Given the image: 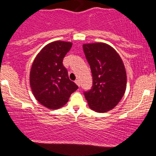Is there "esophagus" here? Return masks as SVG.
<instances>
[{"instance_id": "34e87169", "label": "esophagus", "mask_w": 156, "mask_h": 156, "mask_svg": "<svg viewBox=\"0 0 156 156\" xmlns=\"http://www.w3.org/2000/svg\"><path fill=\"white\" fill-rule=\"evenodd\" d=\"M75 83H76V85H78V87H80V81H79V80H76V81H75Z\"/></svg>"}]
</instances>
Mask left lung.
Listing matches in <instances>:
<instances>
[{"mask_svg": "<svg viewBox=\"0 0 156 156\" xmlns=\"http://www.w3.org/2000/svg\"><path fill=\"white\" fill-rule=\"evenodd\" d=\"M93 78L92 89L85 92L88 106L98 113L113 109L125 93L127 74L118 53L104 43L83 44Z\"/></svg>", "mask_w": 156, "mask_h": 156, "instance_id": "1", "label": "left lung"}]
</instances>
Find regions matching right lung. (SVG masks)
<instances>
[{"mask_svg":"<svg viewBox=\"0 0 156 156\" xmlns=\"http://www.w3.org/2000/svg\"><path fill=\"white\" fill-rule=\"evenodd\" d=\"M70 42L54 41L46 45L35 58L29 75L32 92L40 104L50 109L62 107L78 85L69 79L63 59L71 50Z\"/></svg>","mask_w":156,"mask_h":156,"instance_id":"right-lung-1","label":"right lung"}]
</instances>
